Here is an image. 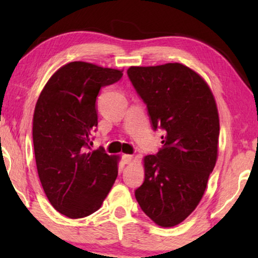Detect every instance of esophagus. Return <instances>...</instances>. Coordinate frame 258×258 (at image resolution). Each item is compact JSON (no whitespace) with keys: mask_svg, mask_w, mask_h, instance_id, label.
<instances>
[{"mask_svg":"<svg viewBox=\"0 0 258 258\" xmlns=\"http://www.w3.org/2000/svg\"><path fill=\"white\" fill-rule=\"evenodd\" d=\"M133 159V156L132 155H123V157H121V160H123L124 164H128L132 161Z\"/></svg>","mask_w":258,"mask_h":258,"instance_id":"1","label":"esophagus"}]
</instances>
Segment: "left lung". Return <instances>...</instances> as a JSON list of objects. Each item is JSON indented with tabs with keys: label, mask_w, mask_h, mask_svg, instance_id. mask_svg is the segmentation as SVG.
Masks as SVG:
<instances>
[{
	"label": "left lung",
	"mask_w": 258,
	"mask_h": 258,
	"mask_svg": "<svg viewBox=\"0 0 258 258\" xmlns=\"http://www.w3.org/2000/svg\"><path fill=\"white\" fill-rule=\"evenodd\" d=\"M127 75L147 104L163 148L148 155L145 182L135 190L140 207L163 228L180 224L198 206L215 167L220 119L211 89L182 63L130 67Z\"/></svg>",
	"instance_id": "obj_1"
}]
</instances>
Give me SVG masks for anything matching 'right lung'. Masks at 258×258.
<instances>
[{
    "instance_id": "1",
    "label": "right lung",
    "mask_w": 258,
    "mask_h": 258,
    "mask_svg": "<svg viewBox=\"0 0 258 258\" xmlns=\"http://www.w3.org/2000/svg\"><path fill=\"white\" fill-rule=\"evenodd\" d=\"M123 72L74 61L47 81L36 102L33 143L43 190L56 211L69 218L97 212L118 174V157L91 150L98 126L97 97Z\"/></svg>"
}]
</instances>
